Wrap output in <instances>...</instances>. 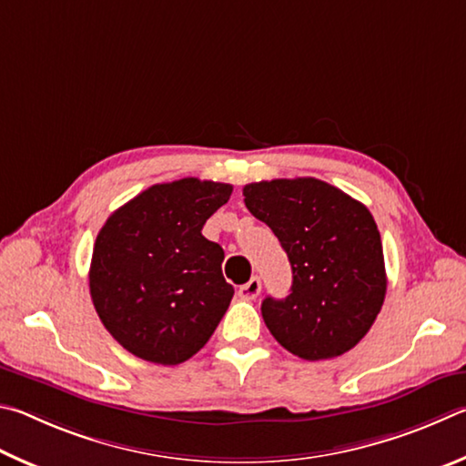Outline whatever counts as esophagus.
<instances>
[{
	"label": "esophagus",
	"mask_w": 466,
	"mask_h": 466,
	"mask_svg": "<svg viewBox=\"0 0 466 466\" xmlns=\"http://www.w3.org/2000/svg\"><path fill=\"white\" fill-rule=\"evenodd\" d=\"M259 290H262V282H259L258 276H254V279L248 280L246 284H241L239 290H238V295L243 300H254L259 295Z\"/></svg>",
	"instance_id": "esophagus-1"
}]
</instances>
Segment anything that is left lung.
Segmentation results:
<instances>
[{
	"label": "left lung",
	"instance_id": "8db88e82",
	"mask_svg": "<svg viewBox=\"0 0 466 466\" xmlns=\"http://www.w3.org/2000/svg\"><path fill=\"white\" fill-rule=\"evenodd\" d=\"M243 196L251 215L279 238L292 268L290 295L262 303L276 341L311 362L352 350L372 328L387 292L370 210L315 177L254 182Z\"/></svg>",
	"mask_w": 466,
	"mask_h": 466
}]
</instances>
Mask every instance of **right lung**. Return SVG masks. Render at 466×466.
Wrapping results in <instances>:
<instances>
[{
    "label": "right lung",
    "instance_id": "obj_1",
    "mask_svg": "<svg viewBox=\"0 0 466 466\" xmlns=\"http://www.w3.org/2000/svg\"><path fill=\"white\" fill-rule=\"evenodd\" d=\"M231 184L184 177L155 184L114 210L97 233L89 295L104 328L147 362L174 366L215 333L233 299L225 251L202 235Z\"/></svg>",
    "mask_w": 466,
    "mask_h": 466
}]
</instances>
